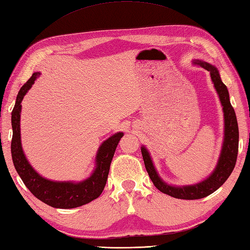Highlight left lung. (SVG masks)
<instances>
[{
	"mask_svg": "<svg viewBox=\"0 0 250 250\" xmlns=\"http://www.w3.org/2000/svg\"><path fill=\"white\" fill-rule=\"evenodd\" d=\"M193 64L201 66L204 69L209 71L210 79H212L214 83L215 90L218 94L224 110L225 136L223 147H221L220 156L217 165H216V168L208 177L200 183H197V184L172 186L162 180V177L158 175L156 169L154 167L151 155H149L146 147L143 146H141V153L144 165H146V169L155 187L162 192L166 193V195L177 199H184V200L201 199L217 190L228 180V177L232 173V171H233L238 152V126L234 109L231 106L230 103L228 88L224 84V82L221 81L219 71L215 66L203 62V61H195Z\"/></svg>",
	"mask_w": 250,
	"mask_h": 250,
	"instance_id": "1",
	"label": "left lung"
}]
</instances>
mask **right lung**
Instances as JSON below:
<instances>
[{"label": "right lung", "mask_w": 250, "mask_h": 250, "mask_svg": "<svg viewBox=\"0 0 250 250\" xmlns=\"http://www.w3.org/2000/svg\"><path fill=\"white\" fill-rule=\"evenodd\" d=\"M41 73H34L24 83L17 95L15 107L12 112V157L13 163L27 189L41 201L55 208H74L95 200L101 196L108 179L110 165L115 148L118 146L123 132H116L99 146L95 157V169L86 180L79 183L50 181L40 175L27 162L21 146L20 113L21 102L30 90Z\"/></svg>", "instance_id": "obj_1"}]
</instances>
